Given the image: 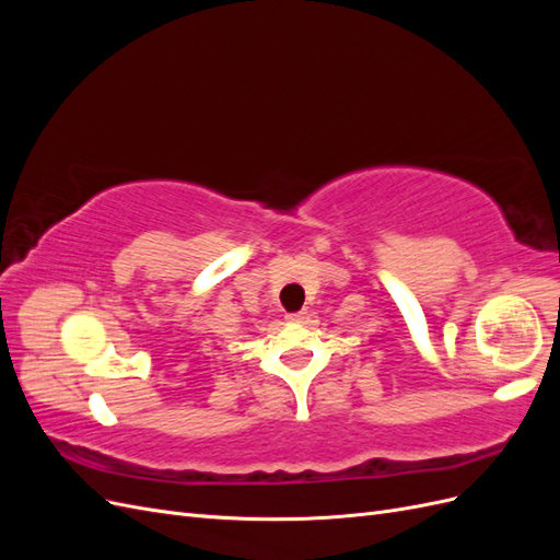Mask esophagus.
<instances>
[{"label": "esophagus", "mask_w": 560, "mask_h": 560, "mask_svg": "<svg viewBox=\"0 0 560 560\" xmlns=\"http://www.w3.org/2000/svg\"><path fill=\"white\" fill-rule=\"evenodd\" d=\"M308 313L306 311H299V313H290L287 315V322H306Z\"/></svg>", "instance_id": "34e87169"}]
</instances>
